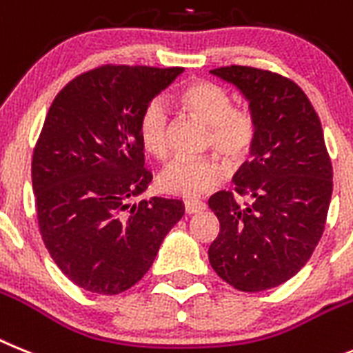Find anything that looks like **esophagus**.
I'll list each match as a JSON object with an SVG mask.
<instances>
[{"label":"esophagus","mask_w":353,"mask_h":353,"mask_svg":"<svg viewBox=\"0 0 353 353\" xmlns=\"http://www.w3.org/2000/svg\"><path fill=\"white\" fill-rule=\"evenodd\" d=\"M206 210V204L201 201H185V211L188 214H195V213H202V211Z\"/></svg>","instance_id":"34e87169"}]
</instances>
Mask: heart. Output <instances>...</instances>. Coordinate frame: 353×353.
Wrapping results in <instances>:
<instances>
[{
    "label": "heart",
    "mask_w": 353,
    "mask_h": 353,
    "mask_svg": "<svg viewBox=\"0 0 353 353\" xmlns=\"http://www.w3.org/2000/svg\"><path fill=\"white\" fill-rule=\"evenodd\" d=\"M183 112L208 125V145L229 165H241L252 154L259 125L249 106H232L228 90L213 81L199 79L177 92ZM170 117L161 101L147 104L139 124L140 143L151 156L165 159L168 154ZM225 179V168L214 158L174 159L159 172V188L177 197H199Z\"/></svg>",
    "instance_id": "1"
}]
</instances>
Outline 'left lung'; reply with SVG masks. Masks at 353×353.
Segmentation results:
<instances>
[{
  "mask_svg": "<svg viewBox=\"0 0 353 353\" xmlns=\"http://www.w3.org/2000/svg\"><path fill=\"white\" fill-rule=\"evenodd\" d=\"M211 74L240 88L259 133L234 190L211 195L220 232L208 254L220 279L256 293L299 274L316 249L332 195V163L318 113L295 81L247 65Z\"/></svg>",
  "mask_w": 353,
  "mask_h": 353,
  "instance_id": "1",
  "label": "left lung"
}]
</instances>
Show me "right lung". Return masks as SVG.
I'll use <instances>...</instances> for the list:
<instances>
[{
  "label": "right lung",
  "instance_id": "1",
  "mask_svg": "<svg viewBox=\"0 0 353 353\" xmlns=\"http://www.w3.org/2000/svg\"><path fill=\"white\" fill-rule=\"evenodd\" d=\"M181 72L106 63L70 79L46 115L32 159L37 220L49 256L76 286L130 290L185 214L177 199L130 204L152 181L142 112Z\"/></svg>",
  "mask_w": 353,
  "mask_h": 353
}]
</instances>
